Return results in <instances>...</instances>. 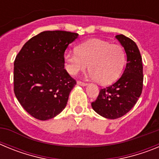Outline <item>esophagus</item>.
<instances>
[{"label": "esophagus", "mask_w": 159, "mask_h": 159, "mask_svg": "<svg viewBox=\"0 0 159 159\" xmlns=\"http://www.w3.org/2000/svg\"><path fill=\"white\" fill-rule=\"evenodd\" d=\"M77 84H78V85H80V86H86L88 84H87V83H85V82H83V81L78 80V81H77Z\"/></svg>", "instance_id": "34e87169"}]
</instances>
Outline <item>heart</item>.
Instances as JSON below:
<instances>
[{"label":"heart","mask_w":159,"mask_h":159,"mask_svg":"<svg viewBox=\"0 0 159 159\" xmlns=\"http://www.w3.org/2000/svg\"><path fill=\"white\" fill-rule=\"evenodd\" d=\"M75 52H66V69L75 75L87 68L97 83L107 85L116 81L126 62V54L119 44L93 39L79 44Z\"/></svg>","instance_id":"b5f03b06"}]
</instances>
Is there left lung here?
<instances>
[{"label":"left lung","instance_id":"8db88e82","mask_svg":"<svg viewBox=\"0 0 159 159\" xmlns=\"http://www.w3.org/2000/svg\"><path fill=\"white\" fill-rule=\"evenodd\" d=\"M127 54V65L115 84L99 91L92 102L95 112L107 119L120 118L130 111L140 97L143 86V63L138 46L131 39L120 34L116 36Z\"/></svg>","mask_w":159,"mask_h":159}]
</instances>
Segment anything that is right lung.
Returning a JSON list of instances; mask_svg holds the SVG:
<instances>
[{
	"mask_svg": "<svg viewBox=\"0 0 159 159\" xmlns=\"http://www.w3.org/2000/svg\"><path fill=\"white\" fill-rule=\"evenodd\" d=\"M78 36L66 31H44L24 44L14 61V93L32 117L48 120L67 105L76 81L64 69V52Z\"/></svg>",
	"mask_w": 159,
	"mask_h": 159,
	"instance_id": "right-lung-1",
	"label": "right lung"
}]
</instances>
